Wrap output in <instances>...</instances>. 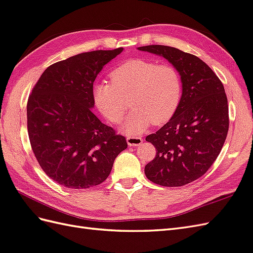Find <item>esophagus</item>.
Masks as SVG:
<instances>
[{"instance_id":"obj_1","label":"esophagus","mask_w":253,"mask_h":253,"mask_svg":"<svg viewBox=\"0 0 253 253\" xmlns=\"http://www.w3.org/2000/svg\"><path fill=\"white\" fill-rule=\"evenodd\" d=\"M126 140L129 146H139L142 143V138L139 135H128Z\"/></svg>"}]
</instances>
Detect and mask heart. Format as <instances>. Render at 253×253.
I'll return each instance as SVG.
<instances>
[{
  "instance_id": "b5f03b06",
  "label": "heart",
  "mask_w": 253,
  "mask_h": 253,
  "mask_svg": "<svg viewBox=\"0 0 253 253\" xmlns=\"http://www.w3.org/2000/svg\"><path fill=\"white\" fill-rule=\"evenodd\" d=\"M111 82H97L93 99L107 120L120 123L130 97L131 106L122 130L129 134L143 132L152 123L164 124L177 110L183 93L182 78L170 64L131 59L111 71Z\"/></svg>"
}]
</instances>
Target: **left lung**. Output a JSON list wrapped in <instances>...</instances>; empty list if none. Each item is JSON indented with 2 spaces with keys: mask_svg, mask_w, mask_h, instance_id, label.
<instances>
[{
  "mask_svg": "<svg viewBox=\"0 0 253 253\" xmlns=\"http://www.w3.org/2000/svg\"><path fill=\"white\" fill-rule=\"evenodd\" d=\"M138 49L164 56L177 69L183 83L175 113L145 138L156 148V156L145 166V175L160 186H184L204 175L224 144L229 107L223 84L196 55L161 44Z\"/></svg>",
  "mask_w": 253,
  "mask_h": 253,
  "instance_id": "obj_1",
  "label": "left lung"
}]
</instances>
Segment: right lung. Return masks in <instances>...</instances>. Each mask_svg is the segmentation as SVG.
<instances>
[{
  "label": "right lung",
  "mask_w": 253,
  "mask_h": 253,
  "mask_svg": "<svg viewBox=\"0 0 253 253\" xmlns=\"http://www.w3.org/2000/svg\"><path fill=\"white\" fill-rule=\"evenodd\" d=\"M123 48L96 50L49 66L28 100V132L43 172L71 189H86L106 180L125 137L97 119L93 83L102 67Z\"/></svg>",
  "instance_id": "add662e5"
}]
</instances>
